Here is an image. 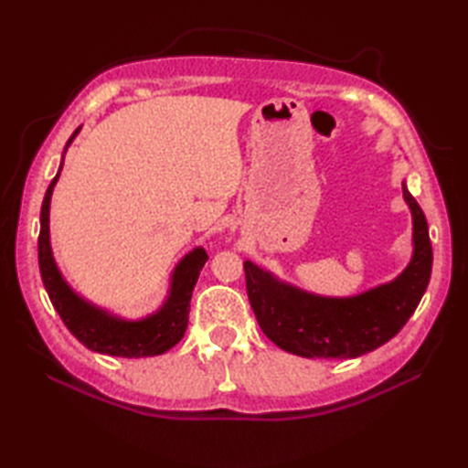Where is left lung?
Returning <instances> with one entry per match:
<instances>
[{
    "label": "left lung",
    "instance_id": "obj_1",
    "mask_svg": "<svg viewBox=\"0 0 468 468\" xmlns=\"http://www.w3.org/2000/svg\"><path fill=\"white\" fill-rule=\"evenodd\" d=\"M412 211L414 253L394 282L352 297H322L283 283L251 261L243 263L247 295L263 334L303 357H357L399 334L419 307L432 271L429 223L402 183Z\"/></svg>",
    "mask_w": 468,
    "mask_h": 468
}]
</instances>
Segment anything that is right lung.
<instances>
[{
	"label": "right lung",
	"instance_id": "right-lung-1",
	"mask_svg": "<svg viewBox=\"0 0 468 468\" xmlns=\"http://www.w3.org/2000/svg\"><path fill=\"white\" fill-rule=\"evenodd\" d=\"M78 133H80V128H76V133L69 136L66 148ZM59 171H62V165H59ZM59 171L46 191L37 237L39 273H42L49 302L56 307L68 330L78 337V342L92 352L121 357H144L171 350L185 335L193 287L208 255L203 247H197L191 253H186L171 275V290H168L163 307L143 317V320H122V317L111 315L101 307L92 305L66 283L54 261L52 245H49V201H52V191L59 178Z\"/></svg>",
	"mask_w": 468,
	"mask_h": 468
}]
</instances>
